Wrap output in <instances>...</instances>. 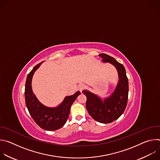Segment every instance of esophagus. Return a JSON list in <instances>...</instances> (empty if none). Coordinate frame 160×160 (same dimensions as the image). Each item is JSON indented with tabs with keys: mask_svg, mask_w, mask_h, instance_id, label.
<instances>
[{
	"mask_svg": "<svg viewBox=\"0 0 160 160\" xmlns=\"http://www.w3.org/2000/svg\"><path fill=\"white\" fill-rule=\"evenodd\" d=\"M85 85L83 83H81L78 85V90L80 91V92H82V91L85 88Z\"/></svg>",
	"mask_w": 160,
	"mask_h": 160,
	"instance_id": "esophagus-1",
	"label": "esophagus"
}]
</instances>
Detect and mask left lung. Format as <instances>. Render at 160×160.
Wrapping results in <instances>:
<instances>
[{
	"instance_id": "left-lung-1",
	"label": "left lung",
	"mask_w": 160,
	"mask_h": 160,
	"mask_svg": "<svg viewBox=\"0 0 160 160\" xmlns=\"http://www.w3.org/2000/svg\"><path fill=\"white\" fill-rule=\"evenodd\" d=\"M102 62H109L117 69L119 80L113 93L102 101L97 95L83 90L82 92L87 97L86 108L89 115L96 121L109 123L118 119L123 113L128 101V80L123 65L115 58L106 54L99 55Z\"/></svg>"
}]
</instances>
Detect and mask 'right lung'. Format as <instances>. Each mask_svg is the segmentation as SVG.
Here are the masks:
<instances>
[{
	"instance_id": "add662e5",
	"label": "right lung",
	"mask_w": 160,
	"mask_h": 160,
	"mask_svg": "<svg viewBox=\"0 0 160 160\" xmlns=\"http://www.w3.org/2000/svg\"><path fill=\"white\" fill-rule=\"evenodd\" d=\"M42 62L36 65L27 76L25 89V103L30 115L35 122L44 130L52 131L61 128L66 123L69 116L70 108L80 94V92L78 91L72 96L66 97L58 107L49 108L43 105L37 99L32 89L33 75Z\"/></svg>"
}]
</instances>
